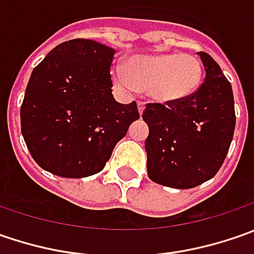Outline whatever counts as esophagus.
I'll list each match as a JSON object with an SVG mask.
<instances>
[{
  "instance_id": "1",
  "label": "esophagus",
  "mask_w": 254,
  "mask_h": 254,
  "mask_svg": "<svg viewBox=\"0 0 254 254\" xmlns=\"http://www.w3.org/2000/svg\"><path fill=\"white\" fill-rule=\"evenodd\" d=\"M137 109H138V113H140V114H142L144 109H145V103H142V102L137 103Z\"/></svg>"
}]
</instances>
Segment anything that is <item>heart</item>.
<instances>
[{
    "label": "heart",
    "mask_w": 254,
    "mask_h": 254,
    "mask_svg": "<svg viewBox=\"0 0 254 254\" xmlns=\"http://www.w3.org/2000/svg\"><path fill=\"white\" fill-rule=\"evenodd\" d=\"M114 87L123 94H134L137 89L162 104L178 103L196 92L202 80V64L190 54L134 55L127 69L114 64Z\"/></svg>",
    "instance_id": "heart-1"
}]
</instances>
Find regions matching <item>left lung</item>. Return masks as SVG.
Listing matches in <instances>:
<instances>
[{"label":"left lung","mask_w":254,"mask_h":254,"mask_svg":"<svg viewBox=\"0 0 254 254\" xmlns=\"http://www.w3.org/2000/svg\"><path fill=\"white\" fill-rule=\"evenodd\" d=\"M205 82L188 99L167 106L147 104L142 120L150 180L190 190L216 175L229 151L236 116L229 80L210 55L198 52Z\"/></svg>","instance_id":"1"}]
</instances>
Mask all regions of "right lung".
Wrapping results in <instances>:
<instances>
[{
	"instance_id": "add662e5",
	"label": "right lung",
	"mask_w": 254,
	"mask_h": 254,
	"mask_svg": "<svg viewBox=\"0 0 254 254\" xmlns=\"http://www.w3.org/2000/svg\"><path fill=\"white\" fill-rule=\"evenodd\" d=\"M116 51L92 39L66 41L32 70L21 106V131L35 162L64 178L104 168L116 144L140 119L137 103L112 94Z\"/></svg>"
}]
</instances>
